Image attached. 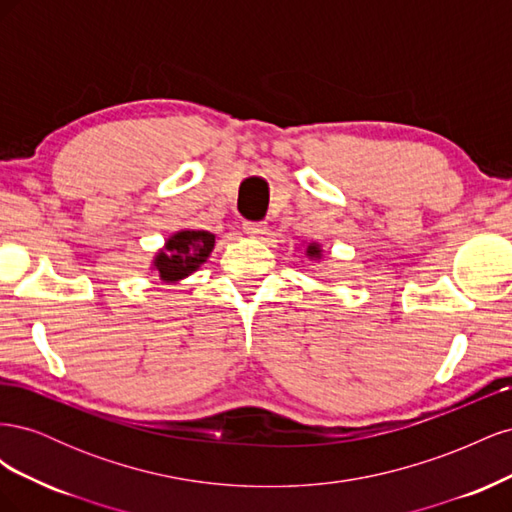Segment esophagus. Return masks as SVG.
Returning <instances> with one entry per match:
<instances>
[{
  "label": "esophagus",
  "mask_w": 512,
  "mask_h": 512,
  "mask_svg": "<svg viewBox=\"0 0 512 512\" xmlns=\"http://www.w3.org/2000/svg\"><path fill=\"white\" fill-rule=\"evenodd\" d=\"M243 230L250 237H262L267 235V222H243Z\"/></svg>",
  "instance_id": "esophagus-1"
}]
</instances>
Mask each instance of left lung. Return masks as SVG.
I'll use <instances>...</instances> for the list:
<instances>
[{"label": "left lung", "instance_id": "8db88e82", "mask_svg": "<svg viewBox=\"0 0 512 512\" xmlns=\"http://www.w3.org/2000/svg\"><path fill=\"white\" fill-rule=\"evenodd\" d=\"M307 256H312V258H320V247H318L316 243H309V245H307Z\"/></svg>", "mask_w": 512, "mask_h": 512}]
</instances>
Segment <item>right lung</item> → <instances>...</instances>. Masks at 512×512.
I'll list each match as a JSON object with an SVG mask.
<instances>
[{"label":"right lung","mask_w":512,"mask_h":512,"mask_svg":"<svg viewBox=\"0 0 512 512\" xmlns=\"http://www.w3.org/2000/svg\"><path fill=\"white\" fill-rule=\"evenodd\" d=\"M215 245V235L207 230H181L175 232L164 245V250L153 260V267L164 282H179L192 275L203 262H207Z\"/></svg>","instance_id":"1"}]
</instances>
